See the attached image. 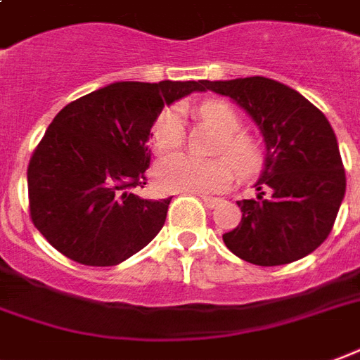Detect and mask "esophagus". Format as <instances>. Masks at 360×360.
I'll use <instances>...</instances> for the list:
<instances>
[{
    "label": "esophagus",
    "instance_id": "1",
    "mask_svg": "<svg viewBox=\"0 0 360 360\" xmlns=\"http://www.w3.org/2000/svg\"><path fill=\"white\" fill-rule=\"evenodd\" d=\"M199 198L203 199V203H205V205L209 207V209H214V207H217L220 203V199L211 198V195H199Z\"/></svg>",
    "mask_w": 360,
    "mask_h": 360
}]
</instances>
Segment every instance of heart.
I'll return each instance as SVG.
<instances>
[{
    "mask_svg": "<svg viewBox=\"0 0 360 360\" xmlns=\"http://www.w3.org/2000/svg\"><path fill=\"white\" fill-rule=\"evenodd\" d=\"M199 115L212 124L222 141L219 155H224L238 172L248 174L257 167L259 153L253 141L240 134L241 122L238 112L224 101H207L199 107ZM184 138V122L180 109L170 107L161 112L153 128V146L159 153H170L180 148ZM234 172L226 161H198L190 155L176 153L162 159L157 167V184L165 191L182 193H217L232 184Z\"/></svg>",
    "mask_w": 360,
    "mask_h": 360,
    "instance_id": "1",
    "label": "heart"
}]
</instances>
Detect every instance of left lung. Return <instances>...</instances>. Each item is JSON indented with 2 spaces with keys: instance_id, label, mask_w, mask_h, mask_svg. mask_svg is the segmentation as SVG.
<instances>
[{
  "instance_id": "8db88e82",
  "label": "left lung",
  "mask_w": 360,
  "mask_h": 360,
  "mask_svg": "<svg viewBox=\"0 0 360 360\" xmlns=\"http://www.w3.org/2000/svg\"><path fill=\"white\" fill-rule=\"evenodd\" d=\"M207 90L230 97L263 134L264 167L257 199L238 201L241 222L222 234L248 263L278 266L313 253L332 232L345 170L332 126L309 99L264 76L205 80Z\"/></svg>"
}]
</instances>
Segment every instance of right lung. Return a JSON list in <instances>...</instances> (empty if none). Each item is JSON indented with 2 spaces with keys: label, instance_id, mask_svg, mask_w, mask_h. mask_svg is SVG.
Wrapping results in <instances>:
<instances>
[{
  "label": "right lung",
  "instance_id": "obj_1",
  "mask_svg": "<svg viewBox=\"0 0 360 360\" xmlns=\"http://www.w3.org/2000/svg\"><path fill=\"white\" fill-rule=\"evenodd\" d=\"M205 80L115 82L57 112L28 165L34 226L88 266H115L161 232L169 203L132 193L151 162L149 138L165 105Z\"/></svg>",
  "mask_w": 360,
  "mask_h": 360
}]
</instances>
